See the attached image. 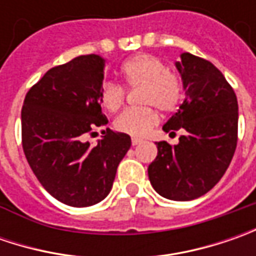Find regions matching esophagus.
<instances>
[{
  "instance_id": "34e87169",
  "label": "esophagus",
  "mask_w": 256,
  "mask_h": 256,
  "mask_svg": "<svg viewBox=\"0 0 256 256\" xmlns=\"http://www.w3.org/2000/svg\"><path fill=\"white\" fill-rule=\"evenodd\" d=\"M131 142H132V145L135 146V145H140L142 141H141V140H138V138H132V141H131Z\"/></svg>"
}]
</instances>
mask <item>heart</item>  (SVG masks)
Segmentation results:
<instances>
[{
	"instance_id": "1",
	"label": "heart",
	"mask_w": 256,
	"mask_h": 256,
	"mask_svg": "<svg viewBox=\"0 0 256 256\" xmlns=\"http://www.w3.org/2000/svg\"><path fill=\"white\" fill-rule=\"evenodd\" d=\"M121 76L125 86L141 88L140 104L144 106L125 110L115 118L114 126L120 132L135 138L145 136L160 120L154 106L164 112H171L181 102L184 91L181 78L154 55L132 56L121 66ZM100 98L104 108L115 112L124 104L125 90L116 82L105 81Z\"/></svg>"
}]
</instances>
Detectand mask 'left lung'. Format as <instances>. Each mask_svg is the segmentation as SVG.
Wrapping results in <instances>:
<instances>
[{"instance_id":"8db88e82","label":"left lung","mask_w":256,"mask_h":256,"mask_svg":"<svg viewBox=\"0 0 256 256\" xmlns=\"http://www.w3.org/2000/svg\"><path fill=\"white\" fill-rule=\"evenodd\" d=\"M175 66L185 100L162 130L185 134L176 145L156 142L158 155L148 166V176L164 198L191 201L211 191L231 164L238 141V101L210 61L184 52Z\"/></svg>"}]
</instances>
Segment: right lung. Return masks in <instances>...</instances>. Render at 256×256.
Wrapping results in <instances>:
<instances>
[{
    "mask_svg": "<svg viewBox=\"0 0 256 256\" xmlns=\"http://www.w3.org/2000/svg\"><path fill=\"white\" fill-rule=\"evenodd\" d=\"M104 66L102 56L90 54L51 68L26 92L21 111L26 161L45 191L70 206L102 201L131 146L130 135L110 128L94 146L82 140L108 124L100 98Z\"/></svg>",
    "mask_w": 256,
    "mask_h": 256,
    "instance_id": "obj_1",
    "label": "right lung"
}]
</instances>
